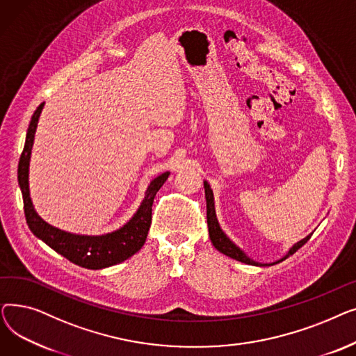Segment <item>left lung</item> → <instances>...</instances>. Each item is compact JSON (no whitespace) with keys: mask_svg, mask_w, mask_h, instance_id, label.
<instances>
[{"mask_svg":"<svg viewBox=\"0 0 356 356\" xmlns=\"http://www.w3.org/2000/svg\"><path fill=\"white\" fill-rule=\"evenodd\" d=\"M204 195H207V208H208V228H209V236H211V241L213 247L220 251L222 254H225L236 261H241V263H245V264H251V266H267V264H259V263H255V261L250 259L244 252H242L234 242L229 241V238L223 234V231L220 229L219 223H218V219H216V215H215V204H213V193L211 191V186L208 184V181H204ZM312 235L306 236L305 239H302L300 242H297V244L287 252V255L282 259L275 261V263H271L270 266H274V264H278L282 263V261H284L286 258H289L290 255H293L298 248H302L306 242L310 239Z\"/></svg>","mask_w":356,"mask_h":356,"instance_id":"left-lung-1","label":"left lung"}]
</instances>
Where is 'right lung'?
Returning a JSON list of instances; mask_svg holds the SVG:
<instances>
[{"mask_svg": "<svg viewBox=\"0 0 356 356\" xmlns=\"http://www.w3.org/2000/svg\"><path fill=\"white\" fill-rule=\"evenodd\" d=\"M44 102H42L31 117L23 153L18 161V184L23 193L24 202V215L30 231L40 238L43 242L54 250L58 254L67 258L70 263L88 270H101L105 267H111L122 263L127 258L133 257L136 252L141 250L147 239V234L152 225V212L153 202L159 192V189L164 184L168 177V172L156 177L149 183L145 192V197L141 203L140 209L128 223L111 234L99 235V236H85L74 235L65 231L54 228L46 223L39 215L35 213L33 203L30 199L29 191V164L31 147L34 141V133L39 122L40 112L43 109Z\"/></svg>", "mask_w": 356, "mask_h": 356, "instance_id": "obj_1", "label": "right lung"}]
</instances>
